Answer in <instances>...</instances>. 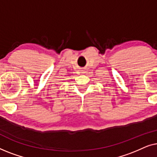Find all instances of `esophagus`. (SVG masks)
I'll return each mask as SVG.
<instances>
[{"instance_id": "obj_1", "label": "esophagus", "mask_w": 157, "mask_h": 157, "mask_svg": "<svg viewBox=\"0 0 157 157\" xmlns=\"http://www.w3.org/2000/svg\"><path fill=\"white\" fill-rule=\"evenodd\" d=\"M81 73H82V74H85V73H86L85 70H82V71H81Z\"/></svg>"}]
</instances>
